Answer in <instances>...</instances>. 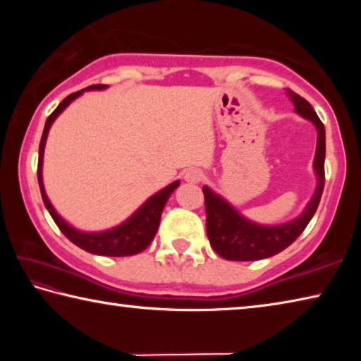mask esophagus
I'll return each instance as SVG.
<instances>
[{
	"label": "esophagus",
	"instance_id": "1",
	"mask_svg": "<svg viewBox=\"0 0 361 361\" xmlns=\"http://www.w3.org/2000/svg\"><path fill=\"white\" fill-rule=\"evenodd\" d=\"M183 178H185V181L186 183H199L200 180L204 178V173H202V170H199V169H188L185 173H183Z\"/></svg>",
	"mask_w": 361,
	"mask_h": 361
}]
</instances>
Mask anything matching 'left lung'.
<instances>
[{
    "label": "left lung",
    "mask_w": 361,
    "mask_h": 361,
    "mask_svg": "<svg viewBox=\"0 0 361 361\" xmlns=\"http://www.w3.org/2000/svg\"><path fill=\"white\" fill-rule=\"evenodd\" d=\"M286 95L295 105V113L312 122L317 129V149L314 157V172L317 186L312 197L304 207L302 213L295 219L282 224H259L229 204L223 195L204 186L207 210V235L210 245L224 259L256 261L271 258L290 247L312 219L325 186V126L307 100L286 89Z\"/></svg>",
    "instance_id": "1"
}]
</instances>
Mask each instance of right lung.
Segmentation results:
<instances>
[{"label": "right lung", "instance_id": "1", "mask_svg": "<svg viewBox=\"0 0 361 361\" xmlns=\"http://www.w3.org/2000/svg\"><path fill=\"white\" fill-rule=\"evenodd\" d=\"M108 85H89L87 89L79 90L66 97V99L60 103L51 116H49L44 126V130H42L41 143H39V159H38V183L42 195V202H44L47 212L51 213V216L59 229L63 232V234L68 237V239L78 245L79 248L85 250V252L92 255H100V256H132L140 252H143L145 248H148L149 243L154 239L156 232L159 229V223H161V215L164 207H166L167 200L176 188L180 186V180L170 183L169 186L162 188L161 191L152 194L149 199H146L145 202L138 207V209L132 213V215L122 221L121 224L114 226V228H109L105 231H81L76 229L75 226H71L62 215L54 209V205L49 200L46 189H44V181H42V161H44V146L47 142L49 130L60 114L63 113V109L70 105L71 102H75L78 97H81L85 90H105Z\"/></svg>", "mask_w": 361, "mask_h": 361}]
</instances>
